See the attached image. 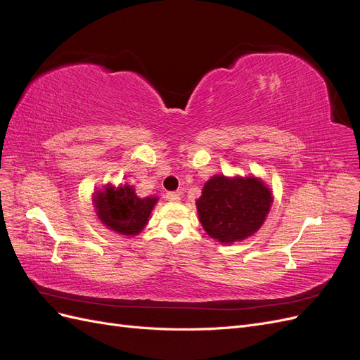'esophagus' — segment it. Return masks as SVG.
Here are the masks:
<instances>
[{"mask_svg":"<svg viewBox=\"0 0 360 360\" xmlns=\"http://www.w3.org/2000/svg\"><path fill=\"white\" fill-rule=\"evenodd\" d=\"M165 198H167V201H169V202H179V201H180V195H179L177 192H168V193L165 195Z\"/></svg>","mask_w":360,"mask_h":360,"instance_id":"esophagus-1","label":"esophagus"}]
</instances>
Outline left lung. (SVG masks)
Segmentation results:
<instances>
[{
    "label": "left lung",
    "mask_w": 360,
    "mask_h": 360,
    "mask_svg": "<svg viewBox=\"0 0 360 360\" xmlns=\"http://www.w3.org/2000/svg\"><path fill=\"white\" fill-rule=\"evenodd\" d=\"M274 193L255 176H213L197 200L205 233L224 245L245 240L264 224Z\"/></svg>",
    "instance_id": "1"
}]
</instances>
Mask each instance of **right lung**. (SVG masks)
Segmentation results:
<instances>
[{"label":"right lung","instance_id":"obj_1","mask_svg":"<svg viewBox=\"0 0 360 360\" xmlns=\"http://www.w3.org/2000/svg\"><path fill=\"white\" fill-rule=\"evenodd\" d=\"M158 197L139 198L132 184H105L93 193V205L108 230L122 236H136L144 230Z\"/></svg>","mask_w":360,"mask_h":360}]
</instances>
